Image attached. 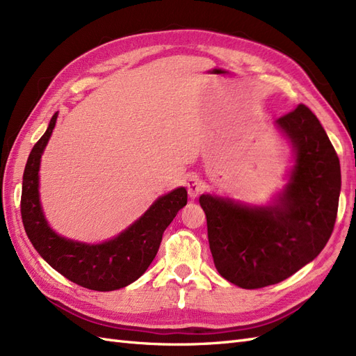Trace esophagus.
Returning <instances> with one entry per match:
<instances>
[{"instance_id":"obj_1","label":"esophagus","mask_w":356,"mask_h":356,"mask_svg":"<svg viewBox=\"0 0 356 356\" xmlns=\"http://www.w3.org/2000/svg\"><path fill=\"white\" fill-rule=\"evenodd\" d=\"M186 186L188 190V196L191 199H196L200 193L204 191V184L197 175H188L186 179Z\"/></svg>"}]
</instances>
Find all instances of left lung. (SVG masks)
Listing matches in <instances>:
<instances>
[{"mask_svg":"<svg viewBox=\"0 0 356 356\" xmlns=\"http://www.w3.org/2000/svg\"><path fill=\"white\" fill-rule=\"evenodd\" d=\"M294 147L296 166L272 207L250 208L211 195L199 203L218 273L245 289L284 281L324 250L337 218L340 161L306 105L275 122Z\"/></svg>","mask_w":356,"mask_h":356,"instance_id":"1","label":"left lung"}]
</instances>
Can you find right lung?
I'll list each match as a JSON object with an SVG mask.
<instances>
[{
    "instance_id": "add662e5",
    "label": "right lung",
    "mask_w": 356,
    "mask_h": 356,
    "mask_svg": "<svg viewBox=\"0 0 356 356\" xmlns=\"http://www.w3.org/2000/svg\"><path fill=\"white\" fill-rule=\"evenodd\" d=\"M56 118L58 113L32 148L25 166L20 199L25 232L37 252L71 282L93 291L120 289L135 282L152 264L163 232L187 204V190L179 187L159 197L141 218L108 242L88 245L60 238L49 227L38 195L40 159Z\"/></svg>"
}]
</instances>
